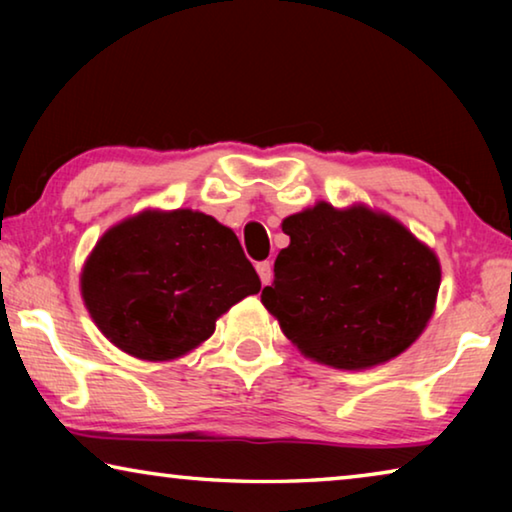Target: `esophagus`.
Listing matches in <instances>:
<instances>
[{"label": "esophagus", "mask_w": 512, "mask_h": 512, "mask_svg": "<svg viewBox=\"0 0 512 512\" xmlns=\"http://www.w3.org/2000/svg\"><path fill=\"white\" fill-rule=\"evenodd\" d=\"M255 268H257V275H259V280H262V284L271 282V277H273V264L268 262V259H266V262H257Z\"/></svg>", "instance_id": "1"}]
</instances>
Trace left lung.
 Returning a JSON list of instances; mask_svg holds the SVG:
<instances>
[{"instance_id":"1","label":"left lung","mask_w":512,"mask_h":512,"mask_svg":"<svg viewBox=\"0 0 512 512\" xmlns=\"http://www.w3.org/2000/svg\"><path fill=\"white\" fill-rule=\"evenodd\" d=\"M291 244L275 259L262 302L300 352L361 370L418 339L436 305L440 264L402 223L368 207L318 203L282 223Z\"/></svg>"}]
</instances>
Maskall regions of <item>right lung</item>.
<instances>
[{
  "label": "right lung",
  "mask_w": 512,
  "mask_h": 512,
  "mask_svg": "<svg viewBox=\"0 0 512 512\" xmlns=\"http://www.w3.org/2000/svg\"><path fill=\"white\" fill-rule=\"evenodd\" d=\"M259 287L235 232L192 210L142 212L115 225L81 275L97 327L146 361L194 350L216 318Z\"/></svg>",
  "instance_id": "add662e5"
}]
</instances>
